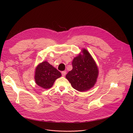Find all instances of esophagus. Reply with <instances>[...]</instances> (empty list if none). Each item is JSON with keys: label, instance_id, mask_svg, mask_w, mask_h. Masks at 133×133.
Wrapping results in <instances>:
<instances>
[{"label": "esophagus", "instance_id": "34e87169", "mask_svg": "<svg viewBox=\"0 0 133 133\" xmlns=\"http://www.w3.org/2000/svg\"><path fill=\"white\" fill-rule=\"evenodd\" d=\"M66 74V71H62V75L63 76H65Z\"/></svg>", "mask_w": 133, "mask_h": 133}]
</instances>
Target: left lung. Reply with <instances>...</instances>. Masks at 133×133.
I'll return each mask as SVG.
<instances>
[{
	"mask_svg": "<svg viewBox=\"0 0 133 133\" xmlns=\"http://www.w3.org/2000/svg\"><path fill=\"white\" fill-rule=\"evenodd\" d=\"M72 62V69L66 76L72 87L79 91H85L96 83L98 68L91 55L86 49L82 50Z\"/></svg>",
	"mask_w": 133,
	"mask_h": 133,
	"instance_id": "left-lung-1",
	"label": "left lung"
}]
</instances>
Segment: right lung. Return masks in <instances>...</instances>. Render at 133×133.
<instances>
[{
  "mask_svg": "<svg viewBox=\"0 0 133 133\" xmlns=\"http://www.w3.org/2000/svg\"><path fill=\"white\" fill-rule=\"evenodd\" d=\"M61 76V73L57 69L45 61L36 67L35 80L37 85L44 89H49L52 86L55 81Z\"/></svg>",
  "mask_w": 133,
  "mask_h": 133,
  "instance_id": "obj_1",
  "label": "right lung"
}]
</instances>
